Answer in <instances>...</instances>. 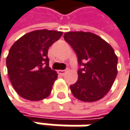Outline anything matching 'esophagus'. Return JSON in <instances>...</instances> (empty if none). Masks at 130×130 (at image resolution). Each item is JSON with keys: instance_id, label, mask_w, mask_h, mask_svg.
I'll use <instances>...</instances> for the list:
<instances>
[{"instance_id": "obj_1", "label": "esophagus", "mask_w": 130, "mask_h": 130, "mask_svg": "<svg viewBox=\"0 0 130 130\" xmlns=\"http://www.w3.org/2000/svg\"><path fill=\"white\" fill-rule=\"evenodd\" d=\"M67 69H61V70H58V73L61 75H64L67 73Z\"/></svg>"}]
</instances>
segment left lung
<instances>
[{
    "label": "left lung",
    "mask_w": 130,
    "mask_h": 130,
    "mask_svg": "<svg viewBox=\"0 0 130 130\" xmlns=\"http://www.w3.org/2000/svg\"><path fill=\"white\" fill-rule=\"evenodd\" d=\"M64 39L77 57L78 79L70 85L73 95L85 102L102 99L118 74V57L113 48L102 37L89 32H66Z\"/></svg>",
    "instance_id": "8db88e82"
}]
</instances>
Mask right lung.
<instances>
[{"mask_svg":"<svg viewBox=\"0 0 130 130\" xmlns=\"http://www.w3.org/2000/svg\"><path fill=\"white\" fill-rule=\"evenodd\" d=\"M61 35L54 30H35L21 37L9 49L8 74L21 98L40 101L50 94L57 74L48 66V50Z\"/></svg>","mask_w":130,"mask_h":130,"instance_id":"add662e5","label":"right lung"}]
</instances>
